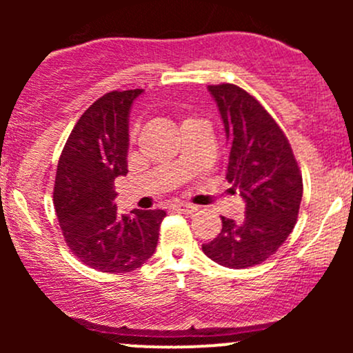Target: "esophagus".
<instances>
[{
    "label": "esophagus",
    "instance_id": "obj_1",
    "mask_svg": "<svg viewBox=\"0 0 353 353\" xmlns=\"http://www.w3.org/2000/svg\"><path fill=\"white\" fill-rule=\"evenodd\" d=\"M174 209L179 210V212H182V214H194V212H197V205L188 204V202H177V204H174Z\"/></svg>",
    "mask_w": 353,
    "mask_h": 353
}]
</instances>
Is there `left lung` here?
Listing matches in <instances>:
<instances>
[{"label": "left lung", "mask_w": 353, "mask_h": 353, "mask_svg": "<svg viewBox=\"0 0 353 353\" xmlns=\"http://www.w3.org/2000/svg\"><path fill=\"white\" fill-rule=\"evenodd\" d=\"M216 99L229 159L225 179L245 202L241 222L222 217V230L202 250L230 269H247L277 252L297 222L302 174L289 139L254 96L236 84L209 86Z\"/></svg>", "instance_id": "8db88e82"}]
</instances>
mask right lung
<instances>
[{
  "label": "right lung",
  "mask_w": 353,
  "mask_h": 353,
  "mask_svg": "<svg viewBox=\"0 0 353 353\" xmlns=\"http://www.w3.org/2000/svg\"><path fill=\"white\" fill-rule=\"evenodd\" d=\"M143 89L111 91L79 117L61 152L54 208L71 252L99 272L136 270L154 254L164 210L119 216L114 179L128 174L129 112Z\"/></svg>",
  "instance_id": "1"
}]
</instances>
